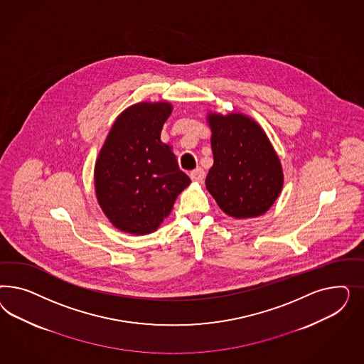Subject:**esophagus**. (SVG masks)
I'll return each mask as SVG.
<instances>
[{"label":"esophagus","mask_w":364,"mask_h":364,"mask_svg":"<svg viewBox=\"0 0 364 364\" xmlns=\"http://www.w3.org/2000/svg\"><path fill=\"white\" fill-rule=\"evenodd\" d=\"M191 178L193 180V181H196V183H201L203 180H204V177H205V172H204V169L203 168H196V169H193L192 172H191Z\"/></svg>","instance_id":"obj_1"}]
</instances>
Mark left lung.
Returning <instances> with one entry per match:
<instances>
[{
  "mask_svg": "<svg viewBox=\"0 0 364 364\" xmlns=\"http://www.w3.org/2000/svg\"><path fill=\"white\" fill-rule=\"evenodd\" d=\"M213 166L205 186L220 210L235 219L262 216L279 198L284 175L264 129L239 112L207 113Z\"/></svg>",
  "mask_w": 364,
  "mask_h": 364,
  "instance_id": "obj_1",
  "label": "left lung"
}]
</instances>
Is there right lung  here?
Listing matches in <instances>:
<instances>
[{"instance_id":"obj_1","label":"right lung","mask_w":364,"mask_h":364,"mask_svg":"<svg viewBox=\"0 0 364 364\" xmlns=\"http://www.w3.org/2000/svg\"><path fill=\"white\" fill-rule=\"evenodd\" d=\"M172 109L168 101L133 104L117 116L100 149L96 198L120 231L137 236L156 231L191 184L172 146L160 139Z\"/></svg>"}]
</instances>
